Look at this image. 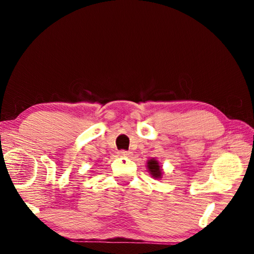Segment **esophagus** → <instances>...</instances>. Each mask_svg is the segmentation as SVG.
<instances>
[{
  "label": "esophagus",
  "mask_w": 254,
  "mask_h": 254,
  "mask_svg": "<svg viewBox=\"0 0 254 254\" xmlns=\"http://www.w3.org/2000/svg\"><path fill=\"white\" fill-rule=\"evenodd\" d=\"M118 154H119L120 157H126V158H127V157H130L131 152L124 151V150H120V151H118Z\"/></svg>",
  "instance_id": "34e87169"
}]
</instances>
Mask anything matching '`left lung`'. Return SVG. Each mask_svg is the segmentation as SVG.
<instances>
[{
  "label": "left lung",
  "mask_w": 254,
  "mask_h": 254,
  "mask_svg": "<svg viewBox=\"0 0 254 254\" xmlns=\"http://www.w3.org/2000/svg\"><path fill=\"white\" fill-rule=\"evenodd\" d=\"M148 171L154 179H160L162 177V167L159 165V161L156 158H150L147 161Z\"/></svg>",
  "instance_id": "1"
}]
</instances>
